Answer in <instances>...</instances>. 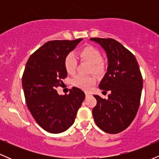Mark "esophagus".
<instances>
[{
    "mask_svg": "<svg viewBox=\"0 0 159 159\" xmlns=\"http://www.w3.org/2000/svg\"><path fill=\"white\" fill-rule=\"evenodd\" d=\"M85 95H86V96H87H87H90V93H88V92H86L85 93Z\"/></svg>",
    "mask_w": 159,
    "mask_h": 159,
    "instance_id": "obj_1",
    "label": "esophagus"
}]
</instances>
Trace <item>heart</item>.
<instances>
[{
    "mask_svg": "<svg viewBox=\"0 0 159 159\" xmlns=\"http://www.w3.org/2000/svg\"><path fill=\"white\" fill-rule=\"evenodd\" d=\"M80 59L90 64L89 72L96 75H102L105 71V66L102 61V56L98 50L91 45H87L78 53ZM77 59L73 53L66 54L64 58V68L69 74H73L77 66ZM96 82V77L93 75H77L72 79V84L75 87L87 90Z\"/></svg>",
    "mask_w": 159,
    "mask_h": 159,
    "instance_id": "obj_1",
    "label": "heart"
}]
</instances>
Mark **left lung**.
Returning a JSON list of instances; mask_svg holds the SVG:
<instances>
[{"label": "left lung", "instance_id": "8db88e82", "mask_svg": "<svg viewBox=\"0 0 159 159\" xmlns=\"http://www.w3.org/2000/svg\"><path fill=\"white\" fill-rule=\"evenodd\" d=\"M107 53L108 66L99 84L110 90L107 99L93 95L97 103L92 110L94 121L105 132L117 134L129 126L140 106L143 78L135 57L111 38H91ZM106 92V91H105Z\"/></svg>", "mask_w": 159, "mask_h": 159}]
</instances>
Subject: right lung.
Wrapping results in <instances>:
<instances>
[{
  "mask_svg": "<svg viewBox=\"0 0 159 159\" xmlns=\"http://www.w3.org/2000/svg\"><path fill=\"white\" fill-rule=\"evenodd\" d=\"M82 39L49 41L33 53L25 66L22 87L27 106L36 123L48 132L67 130L84 100V93L78 87L64 96L56 90L67 77L66 55Z\"/></svg>",
  "mask_w": 159,
  "mask_h": 159,
  "instance_id": "obj_1",
  "label": "right lung"
}]
</instances>
